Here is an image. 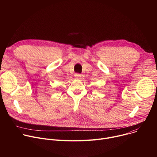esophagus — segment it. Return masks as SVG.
<instances>
[{
    "instance_id": "34e87169",
    "label": "esophagus",
    "mask_w": 157,
    "mask_h": 157,
    "mask_svg": "<svg viewBox=\"0 0 157 157\" xmlns=\"http://www.w3.org/2000/svg\"><path fill=\"white\" fill-rule=\"evenodd\" d=\"M75 76L76 78H80V77L81 76V75L80 74H79V73H76L75 75Z\"/></svg>"
}]
</instances>
